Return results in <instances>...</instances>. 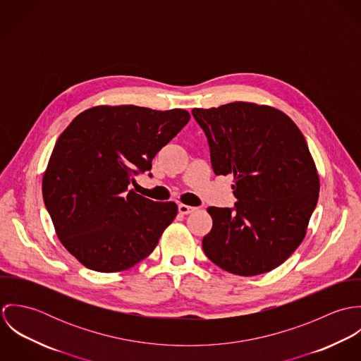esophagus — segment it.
<instances>
[{
  "mask_svg": "<svg viewBox=\"0 0 361 361\" xmlns=\"http://www.w3.org/2000/svg\"><path fill=\"white\" fill-rule=\"evenodd\" d=\"M178 209H179V212H180V214L186 215V214H190V212H193V211L196 209V207L186 206V204H179V206H178Z\"/></svg>",
  "mask_w": 361,
  "mask_h": 361,
  "instance_id": "34e87169",
  "label": "esophagus"
}]
</instances>
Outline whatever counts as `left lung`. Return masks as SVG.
Returning <instances> with one entry per match:
<instances>
[{
	"label": "left lung",
	"mask_w": 361,
	"mask_h": 361,
	"mask_svg": "<svg viewBox=\"0 0 361 361\" xmlns=\"http://www.w3.org/2000/svg\"><path fill=\"white\" fill-rule=\"evenodd\" d=\"M206 133L215 175H232L235 208L208 207L207 257L240 276L279 267L303 242L319 178L307 142L282 111L235 102L193 108Z\"/></svg>",
	"instance_id": "1"
}]
</instances>
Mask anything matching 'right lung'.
<instances>
[{
	"label": "right lung",
	"instance_id": "1",
	"mask_svg": "<svg viewBox=\"0 0 361 361\" xmlns=\"http://www.w3.org/2000/svg\"><path fill=\"white\" fill-rule=\"evenodd\" d=\"M189 119L179 108L97 105L61 133L43 175V199L59 242L80 264L119 272L153 253L178 206L128 186L152 169Z\"/></svg>",
	"mask_w": 361,
	"mask_h": 361
}]
</instances>
